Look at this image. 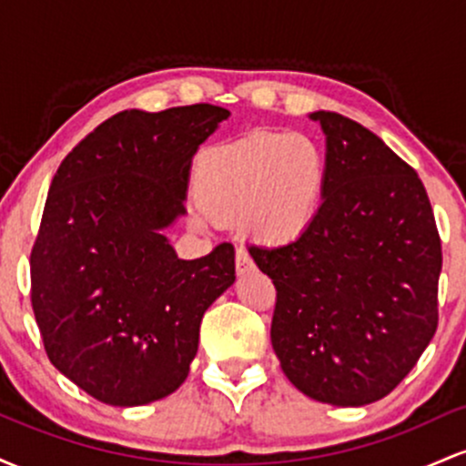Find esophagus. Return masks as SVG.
Masks as SVG:
<instances>
[{
	"label": "esophagus",
	"instance_id": "1",
	"mask_svg": "<svg viewBox=\"0 0 466 466\" xmlns=\"http://www.w3.org/2000/svg\"><path fill=\"white\" fill-rule=\"evenodd\" d=\"M251 269H254V260H251V256L245 249H237V271H238V276L248 274V271H251Z\"/></svg>",
	"mask_w": 466,
	"mask_h": 466
}]
</instances>
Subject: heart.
Segmentation results:
<instances>
[{"mask_svg":"<svg viewBox=\"0 0 466 466\" xmlns=\"http://www.w3.org/2000/svg\"><path fill=\"white\" fill-rule=\"evenodd\" d=\"M326 188V157L302 133H254L212 148L197 168L192 221L243 223L260 245H289L313 228Z\"/></svg>","mask_w":466,"mask_h":466,"instance_id":"obj_1","label":"heart"}]
</instances>
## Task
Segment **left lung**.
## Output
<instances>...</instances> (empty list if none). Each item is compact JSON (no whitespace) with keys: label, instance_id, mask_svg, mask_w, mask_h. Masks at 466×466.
<instances>
[{"label":"left lung","instance_id":"obj_1","mask_svg":"<svg viewBox=\"0 0 466 466\" xmlns=\"http://www.w3.org/2000/svg\"><path fill=\"white\" fill-rule=\"evenodd\" d=\"M326 137V188L296 243L249 254L274 280L271 346L302 394L361 408L392 392L438 326L441 238L419 175L360 122L309 114Z\"/></svg>","mask_w":466,"mask_h":466}]
</instances>
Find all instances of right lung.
<instances>
[{"label": "right lung", "mask_w": 466, "mask_h": 466, "mask_svg": "<svg viewBox=\"0 0 466 466\" xmlns=\"http://www.w3.org/2000/svg\"><path fill=\"white\" fill-rule=\"evenodd\" d=\"M229 117L215 105L98 125L58 166L30 256L47 357L117 408L173 394L190 372L210 304L234 285V248L179 258L166 229L186 215L192 157Z\"/></svg>", "instance_id": "obj_1"}]
</instances>
